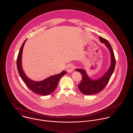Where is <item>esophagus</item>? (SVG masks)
I'll list each match as a JSON object with an SVG mask.
<instances>
[{
    "label": "esophagus",
    "instance_id": "esophagus-1",
    "mask_svg": "<svg viewBox=\"0 0 133 133\" xmlns=\"http://www.w3.org/2000/svg\"><path fill=\"white\" fill-rule=\"evenodd\" d=\"M75 69V66L72 64H69L67 67V71L68 72H71Z\"/></svg>",
    "mask_w": 133,
    "mask_h": 133
}]
</instances>
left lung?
<instances>
[{
	"label": "left lung",
	"mask_w": 133,
	"mask_h": 133,
	"mask_svg": "<svg viewBox=\"0 0 133 133\" xmlns=\"http://www.w3.org/2000/svg\"><path fill=\"white\" fill-rule=\"evenodd\" d=\"M101 42L104 43L109 49L111 58V63L110 68L105 74L100 78L93 80L88 76L85 71L83 69H77L76 71L79 72L82 75V80L78 85V88L81 92L85 95H91L101 91L108 84L115 67V58L111 44L105 38L99 36Z\"/></svg>",
	"instance_id": "obj_1"
}]
</instances>
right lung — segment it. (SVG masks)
<instances>
[{
	"label": "right lung",
	"instance_id": "obj_1",
	"mask_svg": "<svg viewBox=\"0 0 133 133\" xmlns=\"http://www.w3.org/2000/svg\"><path fill=\"white\" fill-rule=\"evenodd\" d=\"M26 39H26L22 44L17 57V65L18 72L22 80L31 90L35 94L42 96L49 95L55 90L59 79L64 75L66 74V71H63L59 74L51 76L41 81H35L29 78L23 70L21 63L22 51Z\"/></svg>",
	"mask_w": 133,
	"mask_h": 133
}]
</instances>
